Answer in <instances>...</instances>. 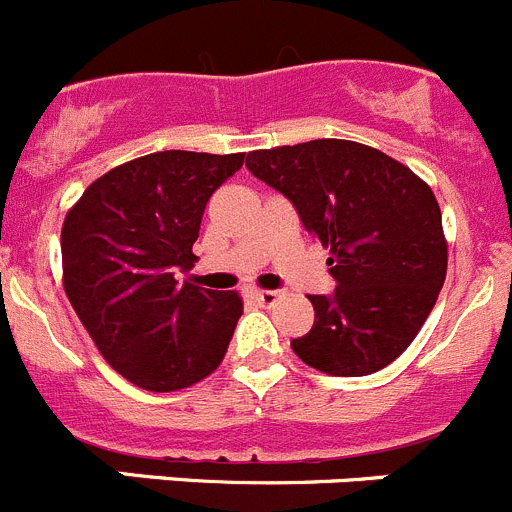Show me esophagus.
Masks as SVG:
<instances>
[{
    "label": "esophagus",
    "instance_id": "34e87169",
    "mask_svg": "<svg viewBox=\"0 0 512 512\" xmlns=\"http://www.w3.org/2000/svg\"><path fill=\"white\" fill-rule=\"evenodd\" d=\"M253 296L259 299V304L271 306V304H276V299H279V291H274V289H256V291H253Z\"/></svg>",
    "mask_w": 512,
    "mask_h": 512
}]
</instances>
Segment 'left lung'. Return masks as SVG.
Segmentation results:
<instances>
[{"label": "left lung", "mask_w": 512, "mask_h": 512, "mask_svg": "<svg viewBox=\"0 0 512 512\" xmlns=\"http://www.w3.org/2000/svg\"><path fill=\"white\" fill-rule=\"evenodd\" d=\"M246 168L284 193L329 248L337 289L309 296L314 326L291 342L296 357L334 377L392 364L445 284L447 241L432 188L382 150L337 138L253 150Z\"/></svg>", "instance_id": "left-lung-1"}]
</instances>
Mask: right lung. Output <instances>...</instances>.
<instances>
[{"instance_id": "right-lung-1", "label": "right lung", "mask_w": 512, "mask_h": 512, "mask_svg": "<svg viewBox=\"0 0 512 512\" xmlns=\"http://www.w3.org/2000/svg\"><path fill=\"white\" fill-rule=\"evenodd\" d=\"M246 153L163 150L107 170L62 223V284L107 364L148 392L206 379L226 357L243 301L175 281L196 261L208 198Z\"/></svg>"}]
</instances>
